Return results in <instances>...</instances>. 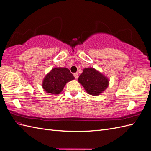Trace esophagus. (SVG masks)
<instances>
[{"label": "esophagus", "mask_w": 151, "mask_h": 151, "mask_svg": "<svg viewBox=\"0 0 151 151\" xmlns=\"http://www.w3.org/2000/svg\"><path fill=\"white\" fill-rule=\"evenodd\" d=\"M74 76H75V78H78V73H74Z\"/></svg>", "instance_id": "esophagus-1"}]
</instances>
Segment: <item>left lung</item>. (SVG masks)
<instances>
[{
    "instance_id": "1",
    "label": "left lung",
    "mask_w": 151,
    "mask_h": 151,
    "mask_svg": "<svg viewBox=\"0 0 151 151\" xmlns=\"http://www.w3.org/2000/svg\"><path fill=\"white\" fill-rule=\"evenodd\" d=\"M79 83L83 86L88 94L97 96L102 93L109 85V80L93 67L83 69L78 77Z\"/></svg>"
}]
</instances>
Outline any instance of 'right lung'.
Instances as JSON below:
<instances>
[{
	"instance_id": "1",
	"label": "right lung",
	"mask_w": 151,
	"mask_h": 151,
	"mask_svg": "<svg viewBox=\"0 0 151 151\" xmlns=\"http://www.w3.org/2000/svg\"><path fill=\"white\" fill-rule=\"evenodd\" d=\"M74 79L73 74L67 68L54 67L44 78L42 87L49 93L60 94L66 83Z\"/></svg>"
}]
</instances>
